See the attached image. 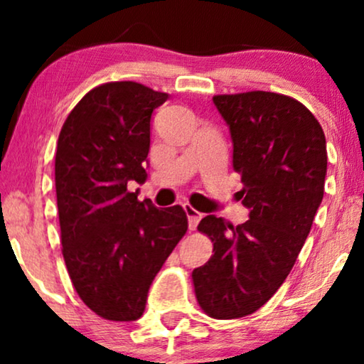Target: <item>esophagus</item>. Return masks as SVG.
Returning a JSON list of instances; mask_svg holds the SVG:
<instances>
[{
  "instance_id": "esophagus-1",
  "label": "esophagus",
  "mask_w": 364,
  "mask_h": 364,
  "mask_svg": "<svg viewBox=\"0 0 364 364\" xmlns=\"http://www.w3.org/2000/svg\"><path fill=\"white\" fill-rule=\"evenodd\" d=\"M183 210H186L187 218H188V228H191V230H196L198 222H200L202 218V213L191 205H183Z\"/></svg>"
}]
</instances>
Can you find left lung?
<instances>
[{"label":"left lung","mask_w":364,"mask_h":364,"mask_svg":"<svg viewBox=\"0 0 364 364\" xmlns=\"http://www.w3.org/2000/svg\"><path fill=\"white\" fill-rule=\"evenodd\" d=\"M213 104L230 127L238 197L250 218L237 227L202 218L197 228L213 255L192 280L208 316L233 320L265 305L295 265L325 192L326 139L316 117L283 94H220Z\"/></svg>","instance_id":"obj_1"}]
</instances>
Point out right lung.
<instances>
[{"label": "right lung", "mask_w": 364, "mask_h": 364, "mask_svg": "<svg viewBox=\"0 0 364 364\" xmlns=\"http://www.w3.org/2000/svg\"><path fill=\"white\" fill-rule=\"evenodd\" d=\"M168 94L106 82L76 104L56 149L63 257L74 290L96 315L134 321L164 262L187 232L181 205L157 208L127 183H144L154 109Z\"/></svg>", "instance_id": "right-lung-1"}]
</instances>
